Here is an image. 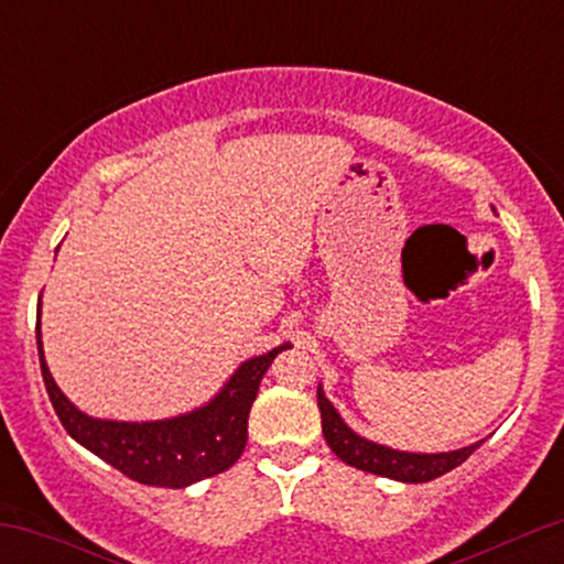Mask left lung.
Instances as JSON below:
<instances>
[{
  "instance_id": "left-lung-1",
  "label": "left lung",
  "mask_w": 564,
  "mask_h": 564,
  "mask_svg": "<svg viewBox=\"0 0 564 564\" xmlns=\"http://www.w3.org/2000/svg\"><path fill=\"white\" fill-rule=\"evenodd\" d=\"M318 408H321V424H323V437H326L328 448H332L341 462L349 464L355 469L371 471V475L390 477V480L400 482H430L435 477L445 475V471L456 469L458 464H464L467 458L482 445L471 443L467 448L448 451V453H408V451H394L387 445L371 443V440L360 437L358 432H352L345 424V419L339 416V411L332 405V400L326 398L323 387H318Z\"/></svg>"
}]
</instances>
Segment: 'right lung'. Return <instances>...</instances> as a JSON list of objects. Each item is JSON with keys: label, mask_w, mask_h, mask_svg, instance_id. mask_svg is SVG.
I'll return each instance as SVG.
<instances>
[{"label": "right lung", "mask_w": 564, "mask_h": 564, "mask_svg": "<svg viewBox=\"0 0 564 564\" xmlns=\"http://www.w3.org/2000/svg\"><path fill=\"white\" fill-rule=\"evenodd\" d=\"M42 300V296H39ZM36 347L42 379L57 419L76 443L111 464L129 480L156 488H187L230 469L246 448V424L260 381L270 364L286 345L243 360L228 384L196 411L161 422H108L82 413L50 373L36 323Z\"/></svg>", "instance_id": "obj_1"}]
</instances>
